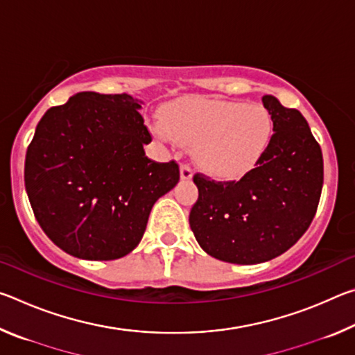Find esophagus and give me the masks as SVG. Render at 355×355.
I'll return each mask as SVG.
<instances>
[{
    "instance_id": "obj_1",
    "label": "esophagus",
    "mask_w": 355,
    "mask_h": 355,
    "mask_svg": "<svg viewBox=\"0 0 355 355\" xmlns=\"http://www.w3.org/2000/svg\"><path fill=\"white\" fill-rule=\"evenodd\" d=\"M180 175H182V180H191L192 178V167L188 163H183L180 166Z\"/></svg>"
}]
</instances>
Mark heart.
<instances>
[{"label": "heart", "mask_w": 355, "mask_h": 355, "mask_svg": "<svg viewBox=\"0 0 355 355\" xmlns=\"http://www.w3.org/2000/svg\"><path fill=\"white\" fill-rule=\"evenodd\" d=\"M161 136L196 146V159L216 178H239L257 166L274 135L271 112L258 103L189 98L166 106Z\"/></svg>", "instance_id": "b5f03b06"}]
</instances>
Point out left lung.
<instances>
[{
    "mask_svg": "<svg viewBox=\"0 0 355 355\" xmlns=\"http://www.w3.org/2000/svg\"><path fill=\"white\" fill-rule=\"evenodd\" d=\"M261 101L274 135L254 169L230 182L194 173L199 199L191 230L208 255L227 263L257 264L284 254L307 232L321 197L322 153L307 120L272 95Z\"/></svg>",
    "mask_w": 355,
    "mask_h": 355,
    "instance_id": "left-lung-1",
    "label": "left lung"
}]
</instances>
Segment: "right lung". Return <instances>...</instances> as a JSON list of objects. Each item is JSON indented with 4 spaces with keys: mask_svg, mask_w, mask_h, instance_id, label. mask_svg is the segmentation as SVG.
Wrapping results in <instances>:
<instances>
[{
    "mask_svg": "<svg viewBox=\"0 0 355 355\" xmlns=\"http://www.w3.org/2000/svg\"><path fill=\"white\" fill-rule=\"evenodd\" d=\"M127 94L80 92L45 112L28 146L25 186L42 230L84 260H116L146 232L153 203L180 180L177 161L144 152L152 135Z\"/></svg>",
    "mask_w": 355,
    "mask_h": 355,
    "instance_id": "obj_1",
    "label": "right lung"
}]
</instances>
